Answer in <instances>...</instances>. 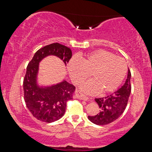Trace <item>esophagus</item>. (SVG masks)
Wrapping results in <instances>:
<instances>
[{"label":"esophagus","instance_id":"34e87169","mask_svg":"<svg viewBox=\"0 0 152 152\" xmlns=\"http://www.w3.org/2000/svg\"><path fill=\"white\" fill-rule=\"evenodd\" d=\"M75 96L77 99L83 100V101H87V100L88 99V97H86L85 95H84L80 91H76Z\"/></svg>","mask_w":152,"mask_h":152}]
</instances>
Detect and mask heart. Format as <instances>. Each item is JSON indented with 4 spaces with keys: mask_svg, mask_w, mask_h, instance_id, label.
<instances>
[{
    "mask_svg": "<svg viewBox=\"0 0 152 152\" xmlns=\"http://www.w3.org/2000/svg\"><path fill=\"white\" fill-rule=\"evenodd\" d=\"M127 69L124 59L103 50L93 51L78 60L72 58L68 64L69 75L74 84H79L91 75L92 80L81 86L87 94L99 91L107 94L115 91L124 79Z\"/></svg>",
    "mask_w": 152,
    "mask_h": 152,
    "instance_id": "b5f03b06",
    "label": "heart"
}]
</instances>
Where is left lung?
<instances>
[{
	"label": "left lung",
	"mask_w": 152,
	"mask_h": 152,
	"mask_svg": "<svg viewBox=\"0 0 152 152\" xmlns=\"http://www.w3.org/2000/svg\"><path fill=\"white\" fill-rule=\"evenodd\" d=\"M131 72L128 68L127 77L125 84L109 96L95 99L101 111L94 116H88L92 123L98 125H108L117 119L124 112L130 96Z\"/></svg>",
	"instance_id": "obj_1"
}]
</instances>
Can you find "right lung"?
Here are the masks:
<instances>
[{"label":"right lung","mask_w":152,"mask_h":152,"mask_svg":"<svg viewBox=\"0 0 152 152\" xmlns=\"http://www.w3.org/2000/svg\"><path fill=\"white\" fill-rule=\"evenodd\" d=\"M72 51L58 43L48 45L36 51L28 64L23 80L24 99L33 116L42 122L52 123L63 117L66 103L73 99L75 86L66 80L50 86L37 83L39 64L48 56H56L66 65L72 58Z\"/></svg>","instance_id":"1"}]
</instances>
